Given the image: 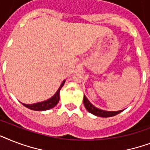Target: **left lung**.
<instances>
[{
  "label": "left lung",
  "mask_w": 150,
  "mask_h": 150,
  "mask_svg": "<svg viewBox=\"0 0 150 150\" xmlns=\"http://www.w3.org/2000/svg\"><path fill=\"white\" fill-rule=\"evenodd\" d=\"M83 103L86 110L91 114L96 115V116L102 117H109L115 116L119 113H121L122 110H118V111H107V110H103L98 109L96 107H94L91 103L89 102V100L86 98V96H84L83 99Z\"/></svg>",
  "instance_id": "8db88e82"
}]
</instances>
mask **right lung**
I'll return each mask as SVG.
<instances>
[{
    "mask_svg": "<svg viewBox=\"0 0 150 150\" xmlns=\"http://www.w3.org/2000/svg\"><path fill=\"white\" fill-rule=\"evenodd\" d=\"M65 81H63V82L61 83V86L58 89V90L57 91V93L54 94V96H53L50 99L46 100V101H43V102L37 103H34V104H25V103H22L24 105L25 107L29 108L30 110H38V111H40V110H47L51 109L54 107H55L59 102V100H60V96H59V93H60V90L62 88V86L64 84Z\"/></svg>",
    "mask_w": 150,
    "mask_h": 150,
    "instance_id": "right-lung-1",
    "label": "right lung"
}]
</instances>
